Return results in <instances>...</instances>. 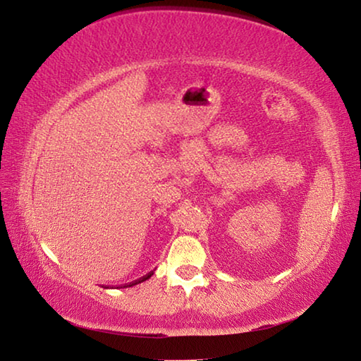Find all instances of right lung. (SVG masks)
<instances>
[{
  "label": "right lung",
  "instance_id": "right-lung-1",
  "mask_svg": "<svg viewBox=\"0 0 361 361\" xmlns=\"http://www.w3.org/2000/svg\"><path fill=\"white\" fill-rule=\"evenodd\" d=\"M152 276V274H148V276H145V277H142V279H140V280H137V282L135 283H130L129 286H133V285H137V283H142V282H145V280H148L149 277Z\"/></svg>",
  "mask_w": 361,
  "mask_h": 361
}]
</instances>
